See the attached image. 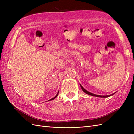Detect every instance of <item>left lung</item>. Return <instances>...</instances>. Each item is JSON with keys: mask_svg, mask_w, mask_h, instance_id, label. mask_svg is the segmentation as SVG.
Listing matches in <instances>:
<instances>
[{"mask_svg": "<svg viewBox=\"0 0 134 134\" xmlns=\"http://www.w3.org/2000/svg\"><path fill=\"white\" fill-rule=\"evenodd\" d=\"M80 86L81 88H82V90H83V91L84 93H86V94H88V95L92 96L98 97H101V98H107V97H110V96H113V94H115V93H116V92H115L114 93H113V94H110V95H107V96H100V95H97V94H93V93H91V92H90L87 91L86 90H85V89H84V88L82 86V85H81V84H80Z\"/></svg>", "mask_w": 134, "mask_h": 134, "instance_id": "1", "label": "left lung"}]
</instances>
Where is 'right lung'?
Wrapping results in <instances>:
<instances>
[{"mask_svg":"<svg viewBox=\"0 0 134 134\" xmlns=\"http://www.w3.org/2000/svg\"><path fill=\"white\" fill-rule=\"evenodd\" d=\"M58 94H59V91H58V93H57V94H56L54 97V98H51V99H50V100H47V101H50V100H54L55 98H56V97H57V96H58Z\"/></svg>","mask_w":134,"mask_h":134,"instance_id":"right-lung-1","label":"right lung"}]
</instances>
